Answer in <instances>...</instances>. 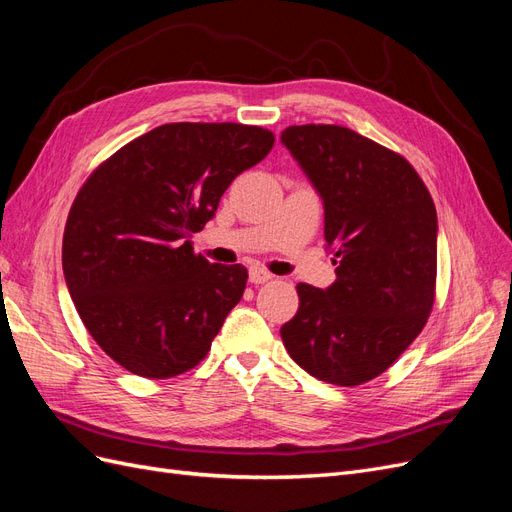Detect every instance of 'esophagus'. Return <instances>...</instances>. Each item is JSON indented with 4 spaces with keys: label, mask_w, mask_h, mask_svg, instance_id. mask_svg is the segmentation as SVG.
I'll list each match as a JSON object with an SVG mask.
<instances>
[{
    "label": "esophagus",
    "mask_w": 512,
    "mask_h": 512,
    "mask_svg": "<svg viewBox=\"0 0 512 512\" xmlns=\"http://www.w3.org/2000/svg\"><path fill=\"white\" fill-rule=\"evenodd\" d=\"M271 273L269 271H265L262 267H250V282L252 284H265V282H269L271 280Z\"/></svg>",
    "instance_id": "obj_1"
}]
</instances>
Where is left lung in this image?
Returning a JSON list of instances; mask_svg holds the SVG:
<instances>
[{
	"mask_svg": "<svg viewBox=\"0 0 512 512\" xmlns=\"http://www.w3.org/2000/svg\"><path fill=\"white\" fill-rule=\"evenodd\" d=\"M324 203L337 280L299 284V312L282 327L292 361L314 378L359 386L378 378L423 331L436 299L438 215L399 153L344 126L282 132Z\"/></svg>",
	"mask_w": 512,
	"mask_h": 512,
	"instance_id": "left-lung-1",
	"label": "left lung"
}]
</instances>
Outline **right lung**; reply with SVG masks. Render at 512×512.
<instances>
[{"instance_id":"obj_1","label":"right lung","mask_w":512,"mask_h":512,"mask_svg":"<svg viewBox=\"0 0 512 512\" xmlns=\"http://www.w3.org/2000/svg\"><path fill=\"white\" fill-rule=\"evenodd\" d=\"M273 143V132L243 123H164L83 183L61 262L85 329L115 363L164 380L205 359L247 269L211 265L190 239Z\"/></svg>"}]
</instances>
